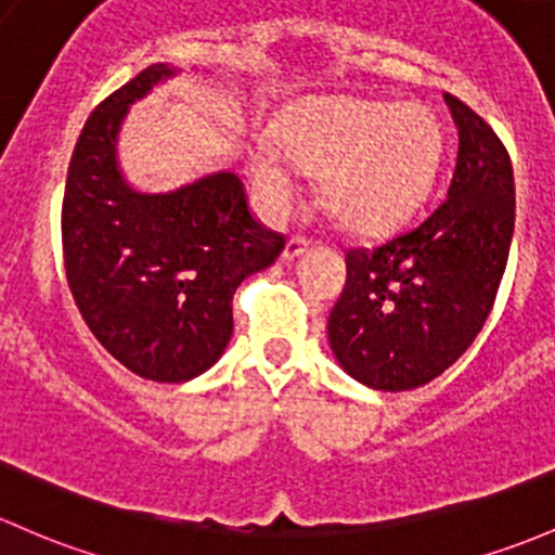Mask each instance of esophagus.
I'll list each match as a JSON object with an SVG mask.
<instances>
[{
    "mask_svg": "<svg viewBox=\"0 0 555 555\" xmlns=\"http://www.w3.org/2000/svg\"><path fill=\"white\" fill-rule=\"evenodd\" d=\"M310 240L307 237H301V235H296V237H291L288 243H285V248H283V259L285 261H291V259H296V256H301L305 254L307 248H310Z\"/></svg>",
    "mask_w": 555,
    "mask_h": 555,
    "instance_id": "34e87169",
    "label": "esophagus"
}]
</instances>
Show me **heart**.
<instances>
[{
	"instance_id": "heart-1",
	"label": "heart",
	"mask_w": 555,
	"mask_h": 555,
	"mask_svg": "<svg viewBox=\"0 0 555 555\" xmlns=\"http://www.w3.org/2000/svg\"><path fill=\"white\" fill-rule=\"evenodd\" d=\"M278 144L318 173L325 208L352 230H385L425 199L441 159V128L420 104L315 101L280 122ZM256 184L275 214L296 199L291 170L275 154L256 157Z\"/></svg>"
}]
</instances>
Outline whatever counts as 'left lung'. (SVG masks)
Instances as JSON below:
<instances>
[{
	"instance_id": "8db88e82",
	"label": "left lung",
	"mask_w": 555,
	"mask_h": 555,
	"mask_svg": "<svg viewBox=\"0 0 555 555\" xmlns=\"http://www.w3.org/2000/svg\"><path fill=\"white\" fill-rule=\"evenodd\" d=\"M443 101L460 133L449 197L387 243L347 250L328 318L336 361L374 390H414L443 374L487 323L511 254V154L470 106Z\"/></svg>"
}]
</instances>
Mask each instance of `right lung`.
Returning <instances> with one entry per match:
<instances>
[{"mask_svg":"<svg viewBox=\"0 0 555 555\" xmlns=\"http://www.w3.org/2000/svg\"><path fill=\"white\" fill-rule=\"evenodd\" d=\"M176 68L154 64L95 106L68 163L61 237L68 288L108 356L152 382L208 371L232 336V296L285 237L250 216L235 170L135 192L117 163L128 106Z\"/></svg>","mask_w":555,"mask_h":555,"instance_id":"obj_1","label":"right lung"}]
</instances>
